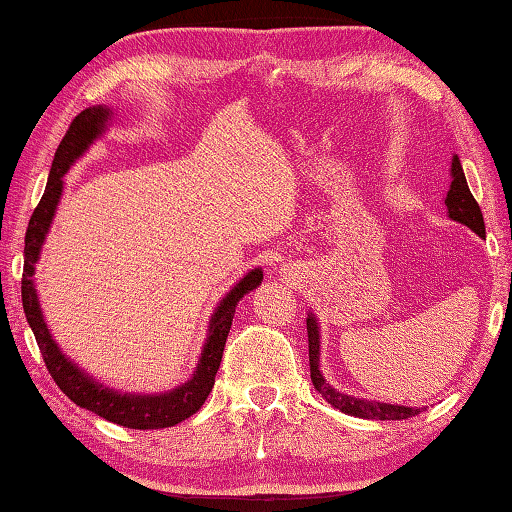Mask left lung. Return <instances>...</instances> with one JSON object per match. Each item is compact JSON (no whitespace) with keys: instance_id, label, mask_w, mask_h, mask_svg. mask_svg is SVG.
I'll return each mask as SVG.
<instances>
[{"instance_id":"left-lung-1","label":"left lung","mask_w":512,"mask_h":512,"mask_svg":"<svg viewBox=\"0 0 512 512\" xmlns=\"http://www.w3.org/2000/svg\"><path fill=\"white\" fill-rule=\"evenodd\" d=\"M444 206H447V215L453 222H460L466 228H471L475 235L486 237V226L484 217L480 211V204L475 202L473 193L466 184L464 169L458 154L451 158V184L447 191V198H444ZM308 347H310V378L314 389L330 402L334 409H339L347 416L363 418V420H407L411 416H418V407H407V405H391V402H378V400H367L343 394V391L334 389L328 380H325L321 372V330L319 321L314 317V312H308Z\"/></svg>"}]
</instances>
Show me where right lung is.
Listing matches in <instances>:
<instances>
[{"label":"right lung","mask_w":512,"mask_h":512,"mask_svg":"<svg viewBox=\"0 0 512 512\" xmlns=\"http://www.w3.org/2000/svg\"><path fill=\"white\" fill-rule=\"evenodd\" d=\"M114 118L112 107L94 105L83 110L74 118L68 134L63 136L61 145L54 154L52 169L48 176L46 191L32 213L26 231V246H24V277H21V301H24V312L32 334H35L37 345L41 350L43 361L54 383L68 396L74 405L88 409L96 416H101L110 422L121 424L127 429H165L173 427L182 420H187L198 411L206 396L211 394L215 385V374L220 369L224 345L228 330L235 317V308L239 299L248 295L250 290L262 286L264 270L253 268L237 281V284L226 292L217 303L209 319V330L202 345V354L198 358L193 374L182 385L173 387L160 394H132V391H118L99 383L94 376L85 372L83 367L76 365L72 358L65 354L59 343L48 330V323L43 319L39 295L35 288V264L41 257L43 242H46L50 224L57 213V206L63 195V176L70 167L79 160L85 151L94 145L96 138H101L107 132V125Z\"/></svg>","instance_id":"1"}]
</instances>
